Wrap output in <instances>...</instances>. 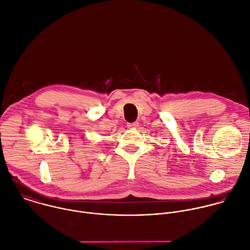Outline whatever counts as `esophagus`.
<instances>
[{
    "mask_svg": "<svg viewBox=\"0 0 250 250\" xmlns=\"http://www.w3.org/2000/svg\"><path fill=\"white\" fill-rule=\"evenodd\" d=\"M138 126V123L134 122V123H128L127 124V127L128 128H136Z\"/></svg>",
    "mask_w": 250,
    "mask_h": 250,
    "instance_id": "1",
    "label": "esophagus"
}]
</instances>
